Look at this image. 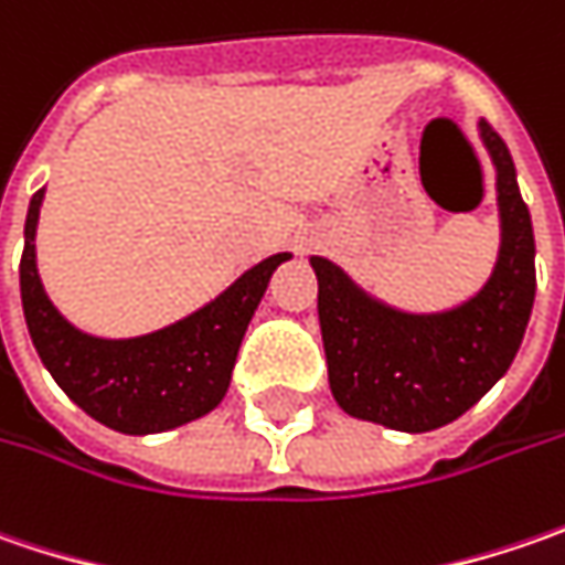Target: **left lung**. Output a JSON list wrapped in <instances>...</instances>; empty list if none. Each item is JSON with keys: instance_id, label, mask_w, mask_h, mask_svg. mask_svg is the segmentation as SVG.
<instances>
[{"instance_id": "8db88e82", "label": "left lung", "mask_w": 565, "mask_h": 565, "mask_svg": "<svg viewBox=\"0 0 565 565\" xmlns=\"http://www.w3.org/2000/svg\"><path fill=\"white\" fill-rule=\"evenodd\" d=\"M478 129L497 167L500 256L471 300L446 312H405L370 297L329 258H309L331 395L356 420L402 433L446 427L519 354L534 307V231L505 141L487 122Z\"/></svg>"}]
</instances>
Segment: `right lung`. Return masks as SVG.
Returning a JSON list of instances; mask_svg holds the SVG:
<instances>
[{"mask_svg":"<svg viewBox=\"0 0 565 565\" xmlns=\"http://www.w3.org/2000/svg\"><path fill=\"white\" fill-rule=\"evenodd\" d=\"M43 189L24 221L21 303L31 341L60 388L104 427L145 436L205 417L227 395L236 351L275 268L290 253L243 271L221 297L167 329L138 338H94L62 319L38 275V217Z\"/></svg>","mask_w":565,"mask_h":565,"instance_id":"obj_1","label":"right lung"}]
</instances>
